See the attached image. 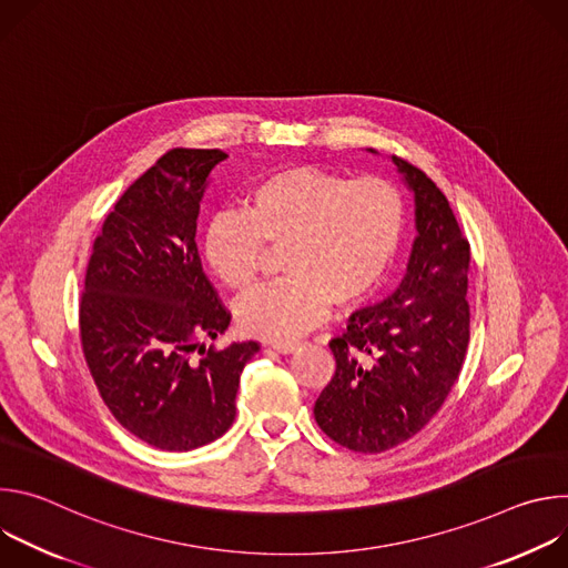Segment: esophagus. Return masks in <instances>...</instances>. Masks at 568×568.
I'll list each match as a JSON object with an SVG mask.
<instances>
[{"label":"esophagus","mask_w":568,"mask_h":568,"mask_svg":"<svg viewBox=\"0 0 568 568\" xmlns=\"http://www.w3.org/2000/svg\"><path fill=\"white\" fill-rule=\"evenodd\" d=\"M272 348H274L276 353H281V355H290V353H294V351L298 348V344H292V342H274Z\"/></svg>","instance_id":"obj_1"}]
</instances>
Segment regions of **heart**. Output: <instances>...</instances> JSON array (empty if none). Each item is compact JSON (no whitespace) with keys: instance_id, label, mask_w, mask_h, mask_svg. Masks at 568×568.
<instances>
[{"instance_id":"obj_1","label":"heart","mask_w":568,"mask_h":568,"mask_svg":"<svg viewBox=\"0 0 568 568\" xmlns=\"http://www.w3.org/2000/svg\"><path fill=\"white\" fill-rule=\"evenodd\" d=\"M407 206L388 180L292 166L258 180L245 211L211 215L204 261L231 290H247L258 274L263 242L281 250L278 281L235 305L237 326L252 337L292 342L337 307L368 298L390 272L402 245Z\"/></svg>"}]
</instances>
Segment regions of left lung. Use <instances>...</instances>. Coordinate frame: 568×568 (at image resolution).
<instances>
[{"label":"left lung","mask_w":568,"mask_h":568,"mask_svg":"<svg viewBox=\"0 0 568 568\" xmlns=\"http://www.w3.org/2000/svg\"><path fill=\"white\" fill-rule=\"evenodd\" d=\"M390 159L416 202L407 276L386 301L353 312L331 342L335 375L314 402L323 434L362 454L414 438L436 416L469 342V242L440 189L409 161Z\"/></svg>","instance_id":"8db88e82"}]
</instances>
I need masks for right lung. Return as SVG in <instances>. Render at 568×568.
<instances>
[{
  "label": "right lung",
  "mask_w": 568,
  "mask_h": 568,
  "mask_svg": "<svg viewBox=\"0 0 568 568\" xmlns=\"http://www.w3.org/2000/svg\"><path fill=\"white\" fill-rule=\"evenodd\" d=\"M222 150L173 148L114 204L80 296V342L112 416L139 440L189 452L235 418L240 373L258 342L204 348L229 328L197 254V215Z\"/></svg>",
  "instance_id": "right-lung-1"
}]
</instances>
